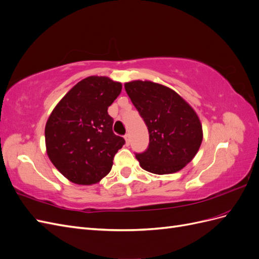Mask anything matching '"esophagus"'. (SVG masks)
Masks as SVG:
<instances>
[{"instance_id":"esophagus-1","label":"esophagus","mask_w":259,"mask_h":259,"mask_svg":"<svg viewBox=\"0 0 259 259\" xmlns=\"http://www.w3.org/2000/svg\"><path fill=\"white\" fill-rule=\"evenodd\" d=\"M124 139H125V143H126V145H130V143H131V135L126 134V135L124 136Z\"/></svg>"}]
</instances>
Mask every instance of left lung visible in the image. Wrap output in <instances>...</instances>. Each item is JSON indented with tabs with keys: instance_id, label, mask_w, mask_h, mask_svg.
I'll list each match as a JSON object with an SVG mask.
<instances>
[{
	"instance_id": "obj_1",
	"label": "left lung",
	"mask_w": 259,
	"mask_h": 259,
	"mask_svg": "<svg viewBox=\"0 0 259 259\" xmlns=\"http://www.w3.org/2000/svg\"><path fill=\"white\" fill-rule=\"evenodd\" d=\"M149 132V147L137 153L139 165L152 174H173L198 153L202 124L194 109L175 91L151 81L124 84Z\"/></svg>"
}]
</instances>
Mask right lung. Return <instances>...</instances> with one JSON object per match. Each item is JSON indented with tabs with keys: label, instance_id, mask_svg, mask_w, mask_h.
<instances>
[{
	"label": "right lung",
	"instance_id": "right-lung-1",
	"mask_svg": "<svg viewBox=\"0 0 259 259\" xmlns=\"http://www.w3.org/2000/svg\"><path fill=\"white\" fill-rule=\"evenodd\" d=\"M122 84L92 75L76 83L54 108L45 125L51 162L70 182L90 186L109 174L125 140L112 132L110 106Z\"/></svg>",
	"mask_w": 259,
	"mask_h": 259
}]
</instances>
